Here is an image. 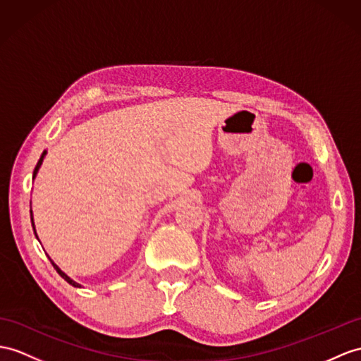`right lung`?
Here are the masks:
<instances>
[{
    "label": "right lung",
    "instance_id": "obj_1",
    "mask_svg": "<svg viewBox=\"0 0 361 361\" xmlns=\"http://www.w3.org/2000/svg\"><path fill=\"white\" fill-rule=\"evenodd\" d=\"M44 156H46V152H44L42 154H41V157H39V161H38V164H37V166H35V170H33V178H35V176H37V173H38V170H39V166H41V164H42V159H44ZM30 221H32V226H33V231H35V225H33V216H32V211H30ZM35 235H37V231H35ZM51 262V260H50ZM51 265H54V268L56 269V272H58V274L61 276V277H63L64 280H66V282L67 283H70V285H73V286H79V283H76L75 282V280H72V279H70V277H67L66 274H64V272L63 271H61L56 265H55V263L54 262H51Z\"/></svg>",
    "mask_w": 361,
    "mask_h": 361
}]
</instances>
